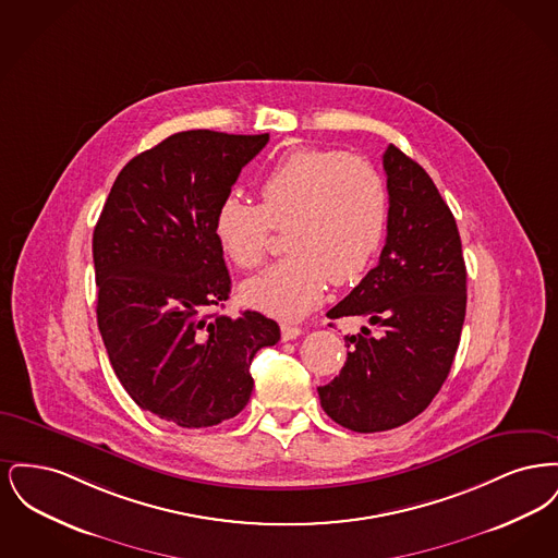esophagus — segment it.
Instances as JSON below:
<instances>
[{
    "mask_svg": "<svg viewBox=\"0 0 558 558\" xmlns=\"http://www.w3.org/2000/svg\"><path fill=\"white\" fill-rule=\"evenodd\" d=\"M301 335H303V330L299 326H289V324L282 326V341H292V339H296Z\"/></svg>",
    "mask_w": 558,
    "mask_h": 558,
    "instance_id": "esophagus-1",
    "label": "esophagus"
}]
</instances>
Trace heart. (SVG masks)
Segmentation results:
<instances>
[{"instance_id":"obj_1","label":"heart","mask_w":558,"mask_h":558,"mask_svg":"<svg viewBox=\"0 0 558 558\" xmlns=\"http://www.w3.org/2000/svg\"><path fill=\"white\" fill-rule=\"evenodd\" d=\"M389 198L380 173L353 155L299 148L259 182V205L228 194L215 211V239L242 269L262 266L274 228L291 251L242 284V299L269 316L303 318L328 282L351 284L372 264L387 228Z\"/></svg>"}]
</instances>
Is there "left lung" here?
<instances>
[{
    "instance_id": "left-lung-1",
    "label": "left lung",
    "mask_w": 558,
    "mask_h": 558,
    "mask_svg": "<svg viewBox=\"0 0 558 558\" xmlns=\"http://www.w3.org/2000/svg\"><path fill=\"white\" fill-rule=\"evenodd\" d=\"M387 240L364 280L330 319L360 316L376 326L347 335L345 366L318 387L324 412L357 433L416 418L450 374L466 314V267L450 207L425 169L389 144Z\"/></svg>"
}]
</instances>
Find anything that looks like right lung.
Masks as SVG:
<instances>
[{"label":"right lung","instance_id":"obj_1","mask_svg":"<svg viewBox=\"0 0 558 558\" xmlns=\"http://www.w3.org/2000/svg\"><path fill=\"white\" fill-rule=\"evenodd\" d=\"M267 140L169 135L121 169L94 230L96 314L112 371L142 410L173 425L234 418L253 391L255 353L280 341V326L259 312H213L232 284L215 211Z\"/></svg>","mask_w":558,"mask_h":558}]
</instances>
